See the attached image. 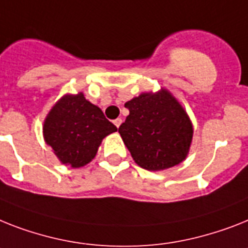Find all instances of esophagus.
Wrapping results in <instances>:
<instances>
[{
  "mask_svg": "<svg viewBox=\"0 0 248 248\" xmlns=\"http://www.w3.org/2000/svg\"><path fill=\"white\" fill-rule=\"evenodd\" d=\"M122 122H123V120L120 119V118H118V119H115V120H114V124H115V126H116V128H119V126H120V124H122Z\"/></svg>",
  "mask_w": 248,
  "mask_h": 248,
  "instance_id": "obj_1",
  "label": "esophagus"
}]
</instances>
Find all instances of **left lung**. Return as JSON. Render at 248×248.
Instances as JSON below:
<instances>
[{
  "instance_id": "left-lung-1",
  "label": "left lung",
  "mask_w": 248,
  "mask_h": 248,
  "mask_svg": "<svg viewBox=\"0 0 248 248\" xmlns=\"http://www.w3.org/2000/svg\"><path fill=\"white\" fill-rule=\"evenodd\" d=\"M125 108L129 115L119 133L137 165L162 171L185 161L193 142V123L169 90L143 92L125 102Z\"/></svg>"
}]
</instances>
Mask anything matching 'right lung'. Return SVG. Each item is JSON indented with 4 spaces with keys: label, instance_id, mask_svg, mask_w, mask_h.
Segmentation results:
<instances>
[{
    "label": "right lung",
    "instance_id": "1",
    "mask_svg": "<svg viewBox=\"0 0 248 248\" xmlns=\"http://www.w3.org/2000/svg\"><path fill=\"white\" fill-rule=\"evenodd\" d=\"M116 132L99 106L83 92L65 93L46 114L43 137L61 163L79 169L95 158L102 139Z\"/></svg>",
    "mask_w": 248,
    "mask_h": 248
}]
</instances>
